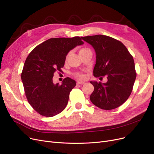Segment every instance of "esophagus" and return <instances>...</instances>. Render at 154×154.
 Returning <instances> with one entry per match:
<instances>
[{
  "label": "esophagus",
  "mask_w": 154,
  "mask_h": 154,
  "mask_svg": "<svg viewBox=\"0 0 154 154\" xmlns=\"http://www.w3.org/2000/svg\"><path fill=\"white\" fill-rule=\"evenodd\" d=\"M84 83H85V82H82V81H78L77 82V84H78V85H83Z\"/></svg>",
  "instance_id": "esophagus-1"
}]
</instances>
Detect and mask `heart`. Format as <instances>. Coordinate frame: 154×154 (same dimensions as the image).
Wrapping results in <instances>:
<instances>
[{"label":"heart","instance_id":"obj_1","mask_svg":"<svg viewBox=\"0 0 154 154\" xmlns=\"http://www.w3.org/2000/svg\"><path fill=\"white\" fill-rule=\"evenodd\" d=\"M86 49H86V48H82V49L80 50V51H79V52H82V51H85V50H86ZM68 57H69V54L67 55L66 59H67ZM74 76H75L76 78H77L81 79V80H83V79H85V74L82 73V72H75V73H74Z\"/></svg>","mask_w":154,"mask_h":154}]
</instances>
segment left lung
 I'll return each instance as SVG.
<instances>
[{"label":"left lung","instance_id":"8db88e82","mask_svg":"<svg viewBox=\"0 0 154 154\" xmlns=\"http://www.w3.org/2000/svg\"><path fill=\"white\" fill-rule=\"evenodd\" d=\"M82 38L96 51L94 76H106L108 79L105 83L91 82L94 88L90 96L91 102L103 110L118 108L131 94L136 80L133 57L122 42L112 37L96 35Z\"/></svg>","mask_w":154,"mask_h":154}]
</instances>
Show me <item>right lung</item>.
Wrapping results in <instances>:
<instances>
[{
  "instance_id": "1",
  "label": "right lung",
  "mask_w": 154,
  "mask_h": 154,
  "mask_svg": "<svg viewBox=\"0 0 154 154\" xmlns=\"http://www.w3.org/2000/svg\"><path fill=\"white\" fill-rule=\"evenodd\" d=\"M79 36L52 38L37 45L27 56L21 73L29 103L39 114L53 117L62 112L68 103L76 81L67 77L62 85L54 84L56 72H62L67 53L83 44Z\"/></svg>"
}]
</instances>
